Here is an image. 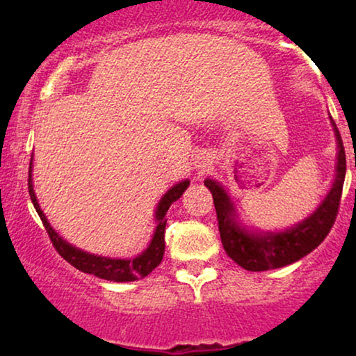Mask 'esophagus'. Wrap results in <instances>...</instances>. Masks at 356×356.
<instances>
[{
	"mask_svg": "<svg viewBox=\"0 0 356 356\" xmlns=\"http://www.w3.org/2000/svg\"><path fill=\"white\" fill-rule=\"evenodd\" d=\"M194 163H196V168L201 170V172H206V170L212 165V159L209 154H201V155H197L196 162Z\"/></svg>",
	"mask_w": 356,
	"mask_h": 356,
	"instance_id": "34e87169",
	"label": "esophagus"
}]
</instances>
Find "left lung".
I'll use <instances>...</instances> for the list:
<instances>
[{
	"label": "left lung",
	"mask_w": 356,
	"mask_h": 356,
	"mask_svg": "<svg viewBox=\"0 0 356 356\" xmlns=\"http://www.w3.org/2000/svg\"><path fill=\"white\" fill-rule=\"evenodd\" d=\"M329 118L337 140V163L332 186L316 211L293 227L282 232H262L259 228L245 225L241 223L238 209L227 189L216 179L207 178L204 181L212 193L223 250L243 269L262 272L293 264L316 250L332 228L342 197L347 160L337 126L332 116Z\"/></svg>",
	"instance_id": "obj_1"
}]
</instances>
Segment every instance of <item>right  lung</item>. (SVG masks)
I'll return each mask as SVG.
<instances>
[{
	"instance_id": "obj_1",
	"label": "right lung",
	"mask_w": 356,
	"mask_h": 356,
	"mask_svg": "<svg viewBox=\"0 0 356 356\" xmlns=\"http://www.w3.org/2000/svg\"><path fill=\"white\" fill-rule=\"evenodd\" d=\"M33 157L31 159V167H29V194L33 202V207L38 213V217L42 218L43 227L50 236V240L55 246L63 259H66L71 266H74L76 269L86 274H94L95 277L110 282H134L139 279L147 277L160 262H162L163 252H165V225H167V216L170 206L175 201H178L183 196V193L186 191L189 186V179H183L177 184H173L167 193L163 194L155 209V232L152 235V240L147 245V248L138 254L136 257H129V259H118V257H106L87 252L81 248H76L74 245H70L65 238L60 236L55 228L50 225L48 218L40 209V204L37 201L35 191H33V179H32V167H33Z\"/></svg>"
}]
</instances>
